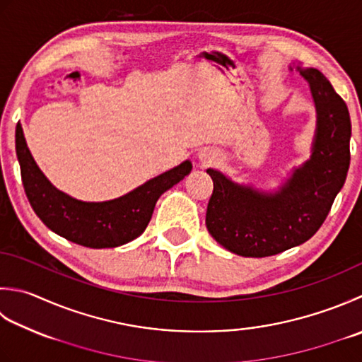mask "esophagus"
Returning a JSON list of instances; mask_svg holds the SVG:
<instances>
[{
	"instance_id": "esophagus-1",
	"label": "esophagus",
	"mask_w": 362,
	"mask_h": 362,
	"mask_svg": "<svg viewBox=\"0 0 362 362\" xmlns=\"http://www.w3.org/2000/svg\"><path fill=\"white\" fill-rule=\"evenodd\" d=\"M218 158V153L214 151H204L199 153V160L202 165H211Z\"/></svg>"
}]
</instances>
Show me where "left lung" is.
I'll use <instances>...</instances> for the list:
<instances>
[{
  "mask_svg": "<svg viewBox=\"0 0 362 362\" xmlns=\"http://www.w3.org/2000/svg\"><path fill=\"white\" fill-rule=\"evenodd\" d=\"M296 70L309 83L317 110L310 158L274 193L240 185L207 169L214 193L205 224L219 245L238 256L268 257L308 242L327 219L349 173V108L322 72L300 66Z\"/></svg>",
  "mask_w": 362,
  "mask_h": 362,
  "instance_id": "1",
  "label": "left lung"
}]
</instances>
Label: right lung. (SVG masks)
Instances as JSON below:
<instances>
[{
    "instance_id": "add662e5",
    "label": "right lung",
    "mask_w": 362,
    "mask_h": 362,
    "mask_svg": "<svg viewBox=\"0 0 362 362\" xmlns=\"http://www.w3.org/2000/svg\"><path fill=\"white\" fill-rule=\"evenodd\" d=\"M16 151L21 182L35 215L49 230L69 242L94 250L116 247L139 237L151 221L158 197L185 179L193 168L187 160L117 199L84 202L49 183L35 165L20 122L16 130Z\"/></svg>"
}]
</instances>
